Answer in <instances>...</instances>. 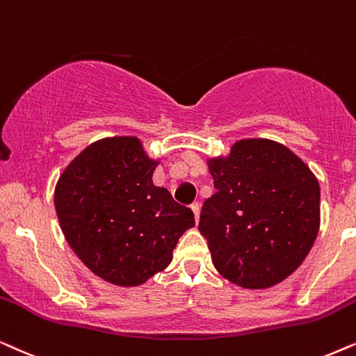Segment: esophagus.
<instances>
[{"label": "esophagus", "instance_id": "obj_1", "mask_svg": "<svg viewBox=\"0 0 356 356\" xmlns=\"http://www.w3.org/2000/svg\"><path fill=\"white\" fill-rule=\"evenodd\" d=\"M191 208L193 211V216H195V221L198 222V220H200V205H198V203H193Z\"/></svg>", "mask_w": 356, "mask_h": 356}]
</instances>
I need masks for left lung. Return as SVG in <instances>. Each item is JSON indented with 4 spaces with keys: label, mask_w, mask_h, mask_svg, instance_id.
Listing matches in <instances>:
<instances>
[{
    "label": "left lung",
    "mask_w": 356,
    "mask_h": 356,
    "mask_svg": "<svg viewBox=\"0 0 356 356\" xmlns=\"http://www.w3.org/2000/svg\"><path fill=\"white\" fill-rule=\"evenodd\" d=\"M216 193L205 200L198 231L226 280L264 290L302 264L321 225V188L285 145L239 140L207 161Z\"/></svg>",
    "instance_id": "obj_1"
}]
</instances>
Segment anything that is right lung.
I'll use <instances>...</instances> for the list:
<instances>
[{
  "label": "right lung",
  "mask_w": 356,
  "mask_h": 356,
  "mask_svg": "<svg viewBox=\"0 0 356 356\" xmlns=\"http://www.w3.org/2000/svg\"><path fill=\"white\" fill-rule=\"evenodd\" d=\"M158 159L136 136L94 141L66 165L55 210L70 248L112 285L138 286L172 260L193 213L153 184Z\"/></svg>",
  "instance_id": "1"
}]
</instances>
